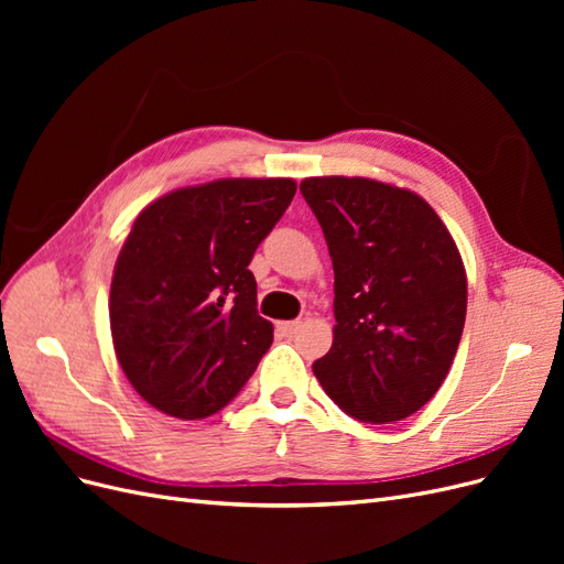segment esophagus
<instances>
[{"instance_id": "esophagus-1", "label": "esophagus", "mask_w": 564, "mask_h": 564, "mask_svg": "<svg viewBox=\"0 0 564 564\" xmlns=\"http://www.w3.org/2000/svg\"><path fill=\"white\" fill-rule=\"evenodd\" d=\"M301 327V322L299 319H289V322H278V329L282 332V334H294L296 329Z\"/></svg>"}]
</instances>
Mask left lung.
<instances>
[{
	"mask_svg": "<svg viewBox=\"0 0 564 564\" xmlns=\"http://www.w3.org/2000/svg\"><path fill=\"white\" fill-rule=\"evenodd\" d=\"M301 193L334 263V344L313 365L357 421L412 416L447 379L468 282L454 237L416 193L360 176H315Z\"/></svg>",
	"mask_w": 564,
	"mask_h": 564,
	"instance_id": "obj_1",
	"label": "left lung"
}]
</instances>
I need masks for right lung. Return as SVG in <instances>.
<instances>
[{
    "label": "right lung",
    "mask_w": 564,
    "mask_h": 564,
    "mask_svg": "<svg viewBox=\"0 0 564 564\" xmlns=\"http://www.w3.org/2000/svg\"><path fill=\"white\" fill-rule=\"evenodd\" d=\"M294 193V178H218L135 216L112 272L110 332L148 404L207 419L249 381L272 344L249 263Z\"/></svg>",
    "instance_id": "add662e5"
}]
</instances>
